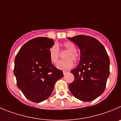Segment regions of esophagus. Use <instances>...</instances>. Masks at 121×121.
I'll list each match as a JSON object with an SVG mask.
<instances>
[{
  "label": "esophagus",
  "instance_id": "34e87169",
  "mask_svg": "<svg viewBox=\"0 0 121 121\" xmlns=\"http://www.w3.org/2000/svg\"><path fill=\"white\" fill-rule=\"evenodd\" d=\"M67 71H66V70H63V74H64H64H66V73H67Z\"/></svg>",
  "mask_w": 121,
  "mask_h": 121
}]
</instances>
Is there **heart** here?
Listing matches in <instances>:
<instances>
[{
    "instance_id": "1",
    "label": "heart",
    "mask_w": 121,
    "mask_h": 121,
    "mask_svg": "<svg viewBox=\"0 0 121 121\" xmlns=\"http://www.w3.org/2000/svg\"><path fill=\"white\" fill-rule=\"evenodd\" d=\"M65 49L69 51L66 56V60H61L57 63V67L60 70H68L73 66V60L77 61L79 59V55L76 51V47L73 43L71 42H66L63 44ZM49 57L52 63H57L59 58V47L57 44L52 46L49 50Z\"/></svg>"
}]
</instances>
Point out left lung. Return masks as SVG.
I'll list each match as a JSON object with an SVG mask.
<instances>
[{"label": "left lung", "mask_w": 121, "mask_h": 121, "mask_svg": "<svg viewBox=\"0 0 121 121\" xmlns=\"http://www.w3.org/2000/svg\"><path fill=\"white\" fill-rule=\"evenodd\" d=\"M78 46L80 61L72 70L74 79L69 88L74 97L91 101L104 92L110 73V60L103 45L96 39L85 35L67 38Z\"/></svg>", "instance_id": "1"}]
</instances>
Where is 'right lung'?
Instances as JSON below:
<instances>
[{
    "label": "right lung",
    "mask_w": 121,
    "mask_h": 121,
    "mask_svg": "<svg viewBox=\"0 0 121 121\" xmlns=\"http://www.w3.org/2000/svg\"><path fill=\"white\" fill-rule=\"evenodd\" d=\"M54 45L52 39L34 38L21 47L15 58L13 73L18 88L33 102L47 100L55 82L63 77V72L56 68L49 58V50Z\"/></svg>",
    "instance_id": "1"
}]
</instances>
